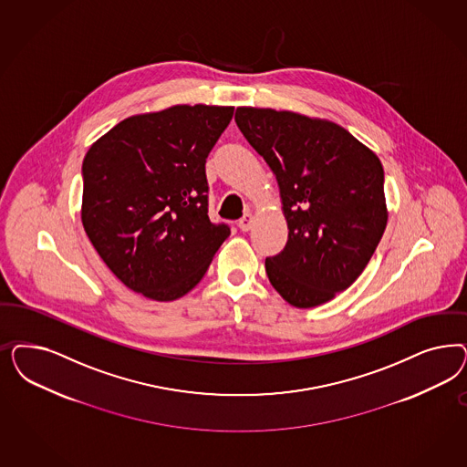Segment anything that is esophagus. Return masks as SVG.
Masks as SVG:
<instances>
[{
    "label": "esophagus",
    "instance_id": "1",
    "mask_svg": "<svg viewBox=\"0 0 467 467\" xmlns=\"http://www.w3.org/2000/svg\"><path fill=\"white\" fill-rule=\"evenodd\" d=\"M253 220H254V216H253V213H245L244 216H242L241 220H239V228H241L242 232H247V230H251V226H253Z\"/></svg>",
    "mask_w": 467,
    "mask_h": 467
}]
</instances>
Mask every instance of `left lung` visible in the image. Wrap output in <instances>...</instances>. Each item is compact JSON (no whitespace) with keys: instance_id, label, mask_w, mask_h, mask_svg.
<instances>
[{"instance_id":"obj_1","label":"left lung","mask_w":467,"mask_h":467,"mask_svg":"<svg viewBox=\"0 0 467 467\" xmlns=\"http://www.w3.org/2000/svg\"><path fill=\"white\" fill-rule=\"evenodd\" d=\"M235 121L280 187L288 241L266 257L271 285L296 307L331 301L359 278L385 232L381 161L330 120L241 106Z\"/></svg>"}]
</instances>
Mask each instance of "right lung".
<instances>
[{"instance_id": "1", "label": "right lung", "mask_w": 467, "mask_h": 467, "mask_svg": "<svg viewBox=\"0 0 467 467\" xmlns=\"http://www.w3.org/2000/svg\"><path fill=\"white\" fill-rule=\"evenodd\" d=\"M234 106L177 105L134 115L90 146L82 225L106 266L137 294L191 292L230 235L208 216L206 158Z\"/></svg>"}]
</instances>
